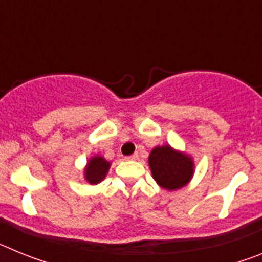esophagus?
Segmentation results:
<instances>
[{
  "label": "esophagus",
  "mask_w": 262,
  "mask_h": 262,
  "mask_svg": "<svg viewBox=\"0 0 262 262\" xmlns=\"http://www.w3.org/2000/svg\"><path fill=\"white\" fill-rule=\"evenodd\" d=\"M126 159L127 160H136L138 159V154H134V155H131V156H127Z\"/></svg>",
  "instance_id": "obj_1"
}]
</instances>
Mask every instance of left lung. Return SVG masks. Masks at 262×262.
I'll return each mask as SVG.
<instances>
[{
  "label": "left lung",
  "mask_w": 262,
  "mask_h": 262,
  "mask_svg": "<svg viewBox=\"0 0 262 262\" xmlns=\"http://www.w3.org/2000/svg\"><path fill=\"white\" fill-rule=\"evenodd\" d=\"M148 163L154 180L166 190L181 189L190 182L194 174L193 159L168 144L154 148Z\"/></svg>",
  "instance_id": "obj_1"
}]
</instances>
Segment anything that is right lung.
<instances>
[{
    "mask_svg": "<svg viewBox=\"0 0 262 262\" xmlns=\"http://www.w3.org/2000/svg\"><path fill=\"white\" fill-rule=\"evenodd\" d=\"M110 169V163L102 156H93L88 161L84 169L85 180L90 185H97L102 181Z\"/></svg>",
    "mask_w": 262,
    "mask_h": 262,
    "instance_id": "right-lung-1",
    "label": "right lung"
}]
</instances>
